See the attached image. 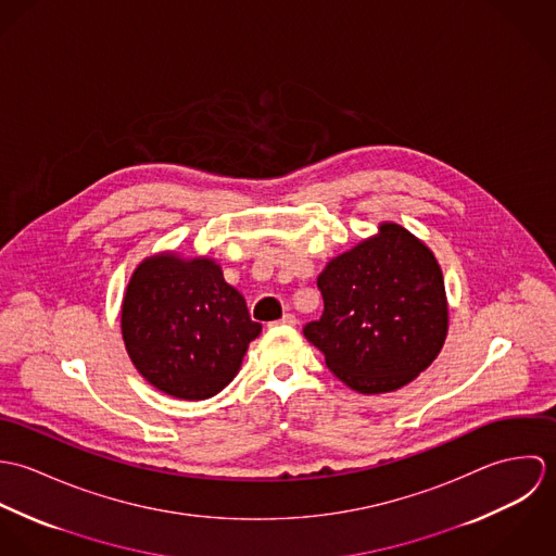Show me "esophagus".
<instances>
[{
    "label": "esophagus",
    "instance_id": "obj_1",
    "mask_svg": "<svg viewBox=\"0 0 556 556\" xmlns=\"http://www.w3.org/2000/svg\"><path fill=\"white\" fill-rule=\"evenodd\" d=\"M278 325H289V327H293V325H298V318H295V315H291V313H287L285 317L280 318L278 320Z\"/></svg>",
    "mask_w": 556,
    "mask_h": 556
}]
</instances>
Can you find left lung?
Listing matches in <instances>:
<instances>
[{
    "instance_id": "1",
    "label": "left lung",
    "mask_w": 556,
    "mask_h": 556,
    "mask_svg": "<svg viewBox=\"0 0 556 556\" xmlns=\"http://www.w3.org/2000/svg\"><path fill=\"white\" fill-rule=\"evenodd\" d=\"M323 315L304 336L327 368L359 394L410 383L447 336V300L434 254L406 229L386 223L379 236L331 258L317 280Z\"/></svg>"
}]
</instances>
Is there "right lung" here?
Here are the masks:
<instances>
[{"mask_svg":"<svg viewBox=\"0 0 556 556\" xmlns=\"http://www.w3.org/2000/svg\"><path fill=\"white\" fill-rule=\"evenodd\" d=\"M122 333L132 364L156 390L205 400L233 381L261 323L214 261L159 254L130 278Z\"/></svg>","mask_w":556,"mask_h":556,"instance_id":"right-lung-1","label":"right lung"}]
</instances>
